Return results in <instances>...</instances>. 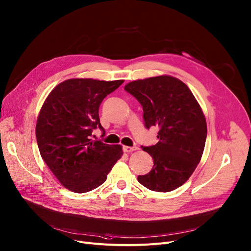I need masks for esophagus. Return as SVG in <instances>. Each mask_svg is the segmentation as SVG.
I'll list each match as a JSON object with an SVG mask.
<instances>
[{
  "label": "esophagus",
  "mask_w": 251,
  "mask_h": 251,
  "mask_svg": "<svg viewBox=\"0 0 251 251\" xmlns=\"http://www.w3.org/2000/svg\"><path fill=\"white\" fill-rule=\"evenodd\" d=\"M137 149H138V147H136V146H123V150H124V152H126V153L133 152Z\"/></svg>",
  "instance_id": "esophagus-1"
}]
</instances>
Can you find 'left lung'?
I'll use <instances>...</instances> for the list:
<instances>
[{"mask_svg":"<svg viewBox=\"0 0 251 251\" xmlns=\"http://www.w3.org/2000/svg\"><path fill=\"white\" fill-rule=\"evenodd\" d=\"M143 108L146 128L159 127L155 145L143 147L153 168L138 181L159 193L172 192L193 175L202 158L207 137L203 110L185 82L162 75L136 79L124 88Z\"/></svg>","mask_w":251,"mask_h":251,"instance_id":"1","label":"left lung"}]
</instances>
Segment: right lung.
Masks as SVG:
<instances>
[{
	"label": "right lung",
	"mask_w": 251,
	"mask_h": 251,
	"mask_svg": "<svg viewBox=\"0 0 251 251\" xmlns=\"http://www.w3.org/2000/svg\"><path fill=\"white\" fill-rule=\"evenodd\" d=\"M123 79L70 78L49 93L36 123L41 157L61 185L74 193L90 192L107 179L122 146L91 138L93 129H104L99 108Z\"/></svg>",
	"instance_id": "obj_1"
}]
</instances>
